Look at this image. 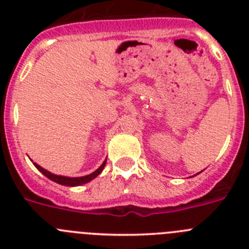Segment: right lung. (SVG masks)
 Segmentation results:
<instances>
[{
  "instance_id": "add662e5",
  "label": "right lung",
  "mask_w": 249,
  "mask_h": 249,
  "mask_svg": "<svg viewBox=\"0 0 249 249\" xmlns=\"http://www.w3.org/2000/svg\"><path fill=\"white\" fill-rule=\"evenodd\" d=\"M34 164H35V167H36V168L38 169L39 172L43 173V175H45L47 178H50L51 181L56 182V183H58V184H63V186L74 187V186H81V184L87 183V182L92 181L93 178L97 177V176L100 175L101 172H102L103 168H105L106 160H105V162H103L102 164H101L100 168L96 169V171H94L93 173H91V175L85 176V177H65V176H57V175H53V173L48 172V171H46L45 168H42V167L38 166V164H37V163H34Z\"/></svg>"
}]
</instances>
